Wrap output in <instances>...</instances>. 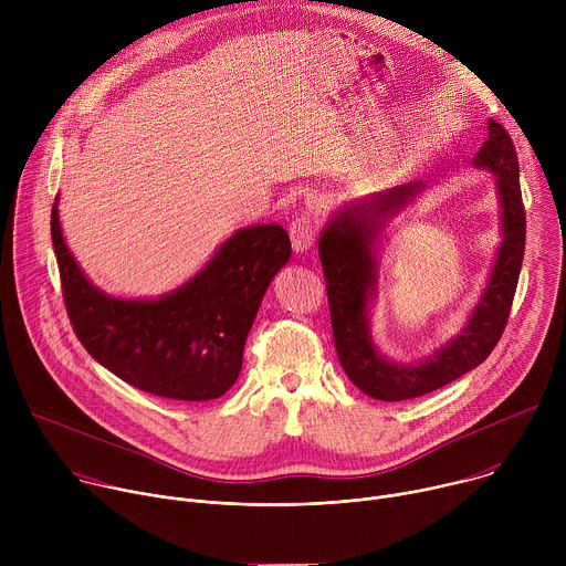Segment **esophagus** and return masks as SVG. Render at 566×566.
Here are the masks:
<instances>
[{"label":"esophagus","instance_id":"obj_1","mask_svg":"<svg viewBox=\"0 0 566 566\" xmlns=\"http://www.w3.org/2000/svg\"><path fill=\"white\" fill-rule=\"evenodd\" d=\"M289 234H291V247L295 253H306L313 241H315V223L308 214H300L291 221L289 226Z\"/></svg>","mask_w":566,"mask_h":566}]
</instances>
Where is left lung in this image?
Wrapping results in <instances>:
<instances>
[{"mask_svg": "<svg viewBox=\"0 0 566 566\" xmlns=\"http://www.w3.org/2000/svg\"><path fill=\"white\" fill-rule=\"evenodd\" d=\"M472 166L493 175L502 241L463 329L417 363L387 358L371 334V304L378 295V249L385 228L426 190L412 181L345 203L319 232L317 253L327 280L334 343L349 380L371 398L406 400L434 391L491 356L509 322L524 260L526 214L520 166L509 132L489 120V138Z\"/></svg>", "mask_w": 566, "mask_h": 566, "instance_id": "obj_1", "label": "left lung"}]
</instances>
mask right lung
<instances>
[{
    "mask_svg": "<svg viewBox=\"0 0 566 566\" xmlns=\"http://www.w3.org/2000/svg\"><path fill=\"white\" fill-rule=\"evenodd\" d=\"M51 239L75 336L96 363L136 389L175 400L223 396L241 371L244 345L271 280L286 266L282 226L234 230L206 266L158 297L101 291L71 255L57 214Z\"/></svg>",
    "mask_w": 566,
    "mask_h": 566,
    "instance_id": "right-lung-1",
    "label": "right lung"
}]
</instances>
